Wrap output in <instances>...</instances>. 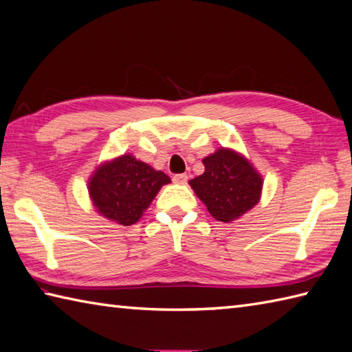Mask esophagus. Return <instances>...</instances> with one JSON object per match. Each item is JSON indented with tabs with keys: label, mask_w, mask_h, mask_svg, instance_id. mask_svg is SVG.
I'll return each mask as SVG.
<instances>
[{
	"label": "esophagus",
	"mask_w": 352,
	"mask_h": 352,
	"mask_svg": "<svg viewBox=\"0 0 352 352\" xmlns=\"http://www.w3.org/2000/svg\"><path fill=\"white\" fill-rule=\"evenodd\" d=\"M172 182L177 183V184H186L188 183V175L186 174H175L172 177Z\"/></svg>",
	"instance_id": "1"
}]
</instances>
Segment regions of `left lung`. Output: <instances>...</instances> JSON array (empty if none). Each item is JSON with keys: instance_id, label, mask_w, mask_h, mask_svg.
I'll use <instances>...</instances> for the list:
<instances>
[{"instance_id": "8db88e82", "label": "left lung", "mask_w": 352, "mask_h": 352, "mask_svg": "<svg viewBox=\"0 0 352 352\" xmlns=\"http://www.w3.org/2000/svg\"><path fill=\"white\" fill-rule=\"evenodd\" d=\"M203 164L204 174L189 184L213 218L223 223L235 221L258 204L263 178L243 155L221 148L206 157Z\"/></svg>"}]
</instances>
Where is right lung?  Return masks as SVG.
Wrapping results in <instances>:
<instances>
[{
	"instance_id": "right-lung-1",
	"label": "right lung",
	"mask_w": 352,
	"mask_h": 352,
	"mask_svg": "<svg viewBox=\"0 0 352 352\" xmlns=\"http://www.w3.org/2000/svg\"><path fill=\"white\" fill-rule=\"evenodd\" d=\"M168 183L170 178L164 172L135 160L133 155H122L94 172L88 190L103 217L131 226L139 221L157 192Z\"/></svg>"
}]
</instances>
